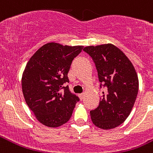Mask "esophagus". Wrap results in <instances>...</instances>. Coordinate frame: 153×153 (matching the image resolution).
<instances>
[{
    "instance_id": "obj_1",
    "label": "esophagus",
    "mask_w": 153,
    "mask_h": 153,
    "mask_svg": "<svg viewBox=\"0 0 153 153\" xmlns=\"http://www.w3.org/2000/svg\"><path fill=\"white\" fill-rule=\"evenodd\" d=\"M78 96H79V97H80V99H81V100H82V99H84V93H80V94H78Z\"/></svg>"
}]
</instances>
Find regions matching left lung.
Wrapping results in <instances>:
<instances>
[{"instance_id":"obj_1","label":"left lung","mask_w":153,"mask_h":153,"mask_svg":"<svg viewBox=\"0 0 153 153\" xmlns=\"http://www.w3.org/2000/svg\"><path fill=\"white\" fill-rule=\"evenodd\" d=\"M84 51L93 59L100 87L106 88L96 109L90 111L93 124L102 129L119 126L131 113L137 98V72L128 57L112 44L87 46Z\"/></svg>"}]
</instances>
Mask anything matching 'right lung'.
I'll use <instances>...</instances> for the list:
<instances>
[{
    "mask_svg": "<svg viewBox=\"0 0 153 153\" xmlns=\"http://www.w3.org/2000/svg\"><path fill=\"white\" fill-rule=\"evenodd\" d=\"M83 46L55 42L42 45L30 57L23 72L22 87L27 105L39 123L55 128L70 119L79 98L71 93L68 78L72 60Z\"/></svg>",
    "mask_w": 153,
    "mask_h": 153,
    "instance_id": "add662e5",
    "label": "right lung"
}]
</instances>
